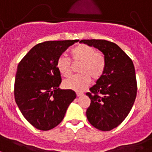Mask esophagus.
<instances>
[{"label":"esophagus","instance_id":"obj_1","mask_svg":"<svg viewBox=\"0 0 152 152\" xmlns=\"http://www.w3.org/2000/svg\"><path fill=\"white\" fill-rule=\"evenodd\" d=\"M76 94H77V97H81V96H82V95L84 94H83V93H82V92H77V93H76Z\"/></svg>","mask_w":152,"mask_h":152}]
</instances>
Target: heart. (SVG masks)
<instances>
[{
    "label": "heart",
    "instance_id": "1",
    "mask_svg": "<svg viewBox=\"0 0 152 152\" xmlns=\"http://www.w3.org/2000/svg\"><path fill=\"white\" fill-rule=\"evenodd\" d=\"M73 62L81 63L78 72L80 75H74L63 82L66 89L75 91H82L89 86L93 79L99 80L104 75L106 61L104 55L96 50L94 48L86 44H79L70 51ZM58 70L64 77L70 76L72 71L70 60L65 56H60L56 63Z\"/></svg>",
    "mask_w": 152,
    "mask_h": 152
}]
</instances>
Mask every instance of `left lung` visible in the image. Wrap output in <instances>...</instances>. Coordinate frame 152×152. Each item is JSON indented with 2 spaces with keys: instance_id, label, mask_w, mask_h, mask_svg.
Returning <instances> with one entry per match:
<instances>
[{
  "instance_id": "1",
  "label": "left lung",
  "mask_w": 152,
  "mask_h": 152,
  "mask_svg": "<svg viewBox=\"0 0 152 152\" xmlns=\"http://www.w3.org/2000/svg\"><path fill=\"white\" fill-rule=\"evenodd\" d=\"M80 43L97 48L105 58L104 75L86 94L91 100L86 116L94 128L110 131L126 118L136 100L137 83L133 63L113 42L82 39Z\"/></svg>"
}]
</instances>
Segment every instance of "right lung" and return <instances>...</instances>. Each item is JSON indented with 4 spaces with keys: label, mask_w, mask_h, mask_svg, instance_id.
Instances as JSON below:
<instances>
[{
    "label": "right lung",
    "mask_w": 152,
    "mask_h": 152,
    "mask_svg": "<svg viewBox=\"0 0 152 152\" xmlns=\"http://www.w3.org/2000/svg\"><path fill=\"white\" fill-rule=\"evenodd\" d=\"M77 41L39 43L19 63L14 87L15 101L24 118L36 129L48 131L59 124L76 97L74 90L59 89L62 78L56 63L58 57Z\"/></svg>",
    "instance_id": "add662e5"
}]
</instances>
